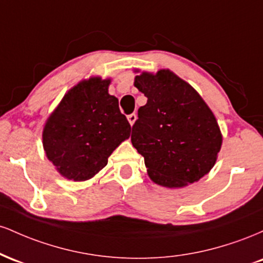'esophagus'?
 <instances>
[{
    "mask_svg": "<svg viewBox=\"0 0 263 263\" xmlns=\"http://www.w3.org/2000/svg\"><path fill=\"white\" fill-rule=\"evenodd\" d=\"M136 119H137V115L136 114H131V115H128L127 116V120H128V122H129V125H134L135 123V121H136Z\"/></svg>",
    "mask_w": 263,
    "mask_h": 263,
    "instance_id": "obj_1",
    "label": "esophagus"
}]
</instances>
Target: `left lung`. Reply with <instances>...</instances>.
I'll use <instances>...</instances> for the list:
<instances>
[{"instance_id":"obj_1","label":"left lung","mask_w":263,"mask_h":263,"mask_svg":"<svg viewBox=\"0 0 263 263\" xmlns=\"http://www.w3.org/2000/svg\"><path fill=\"white\" fill-rule=\"evenodd\" d=\"M135 86L147 104L138 108L131 142L144 157L153 182L180 188L198 182L214 167L222 137L200 95L170 70L142 73Z\"/></svg>"}]
</instances>
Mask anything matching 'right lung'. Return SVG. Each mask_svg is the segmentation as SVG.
I'll list each match as a JSON object with an SVG mask.
<instances>
[{"label":"right lung","instance_id":"right-lung-1","mask_svg":"<svg viewBox=\"0 0 263 263\" xmlns=\"http://www.w3.org/2000/svg\"><path fill=\"white\" fill-rule=\"evenodd\" d=\"M108 84L110 80L101 78L81 81L63 98L45 123V155L68 179L81 182L99 173L131 134L119 100L108 93Z\"/></svg>","mask_w":263,"mask_h":263}]
</instances>
